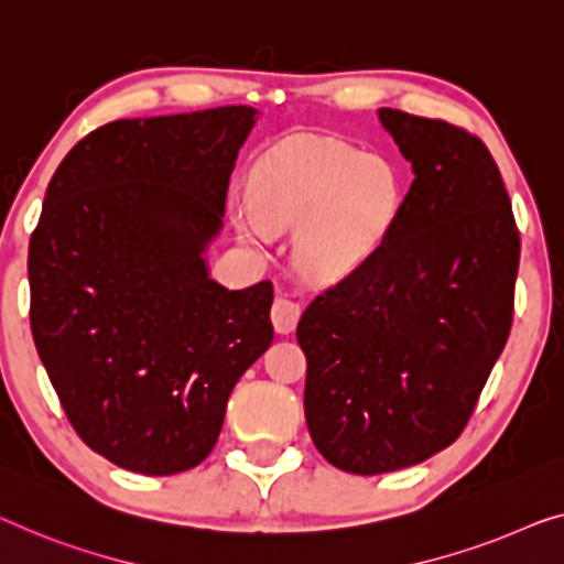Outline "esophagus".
Returning <instances> with one entry per match:
<instances>
[{"instance_id":"esophagus-1","label":"esophagus","mask_w":564,"mask_h":564,"mask_svg":"<svg viewBox=\"0 0 564 564\" xmlns=\"http://www.w3.org/2000/svg\"><path fill=\"white\" fill-rule=\"evenodd\" d=\"M301 318V306L296 304V301L285 299V296H279L273 301V308H271V322H273V329L279 334H291L293 329H296Z\"/></svg>"}]
</instances>
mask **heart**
Instances as JSON below:
<instances>
[{
  "label": "heart",
  "mask_w": 564,
  "mask_h": 564,
  "mask_svg": "<svg viewBox=\"0 0 564 564\" xmlns=\"http://www.w3.org/2000/svg\"><path fill=\"white\" fill-rule=\"evenodd\" d=\"M405 205L390 159L322 139H293L260 159L250 202L232 197L242 242L268 248L293 230V263L311 283L332 285L365 268L388 242Z\"/></svg>",
  "instance_id": "heart-1"
}]
</instances>
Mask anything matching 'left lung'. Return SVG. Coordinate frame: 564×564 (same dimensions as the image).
I'll return each mask as SVG.
<instances>
[{
	"label": "left lung",
	"instance_id": "1",
	"mask_svg": "<svg viewBox=\"0 0 564 564\" xmlns=\"http://www.w3.org/2000/svg\"><path fill=\"white\" fill-rule=\"evenodd\" d=\"M377 119L415 174L400 220L296 329L311 438L359 476L415 466L458 438L509 339L519 271L489 149L445 121L392 108Z\"/></svg>",
	"mask_w": 564,
	"mask_h": 564
}]
</instances>
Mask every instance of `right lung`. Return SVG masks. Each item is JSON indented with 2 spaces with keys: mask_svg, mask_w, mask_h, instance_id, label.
<instances>
[{
  "mask_svg": "<svg viewBox=\"0 0 564 564\" xmlns=\"http://www.w3.org/2000/svg\"><path fill=\"white\" fill-rule=\"evenodd\" d=\"M258 116L111 121L47 184L28 260L32 339L75 433L133 474L202 464L235 382L273 341V283L230 291L207 263Z\"/></svg>",
  "mask_w": 564,
  "mask_h": 564,
  "instance_id": "obj_1",
  "label": "right lung"
}]
</instances>
